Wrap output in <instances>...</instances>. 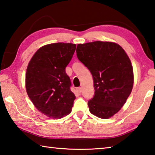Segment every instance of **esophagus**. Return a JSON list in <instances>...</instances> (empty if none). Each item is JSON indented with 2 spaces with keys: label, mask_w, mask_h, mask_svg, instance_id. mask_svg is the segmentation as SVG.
<instances>
[{
  "label": "esophagus",
  "mask_w": 155,
  "mask_h": 155,
  "mask_svg": "<svg viewBox=\"0 0 155 155\" xmlns=\"http://www.w3.org/2000/svg\"><path fill=\"white\" fill-rule=\"evenodd\" d=\"M77 91L78 93H81V91H82V87H78L77 89Z\"/></svg>",
  "instance_id": "1"
}]
</instances>
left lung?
<instances>
[{
  "label": "left lung",
  "mask_w": 155,
  "mask_h": 155,
  "mask_svg": "<svg viewBox=\"0 0 155 155\" xmlns=\"http://www.w3.org/2000/svg\"><path fill=\"white\" fill-rule=\"evenodd\" d=\"M77 54L94 80V96L88 101L90 113L109 119L121 109L132 92L134 73L130 59L121 46L109 41L78 44Z\"/></svg>",
  "instance_id": "left-lung-1"
}]
</instances>
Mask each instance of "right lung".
Listing matches in <instances>:
<instances>
[{"label": "right lung", "instance_id": "1", "mask_svg": "<svg viewBox=\"0 0 155 155\" xmlns=\"http://www.w3.org/2000/svg\"><path fill=\"white\" fill-rule=\"evenodd\" d=\"M76 44L56 43L43 45L29 61L25 88L36 109L50 119H61L72 111L76 97L70 90L65 68L74 53Z\"/></svg>", "mask_w": 155, "mask_h": 155}]
</instances>
